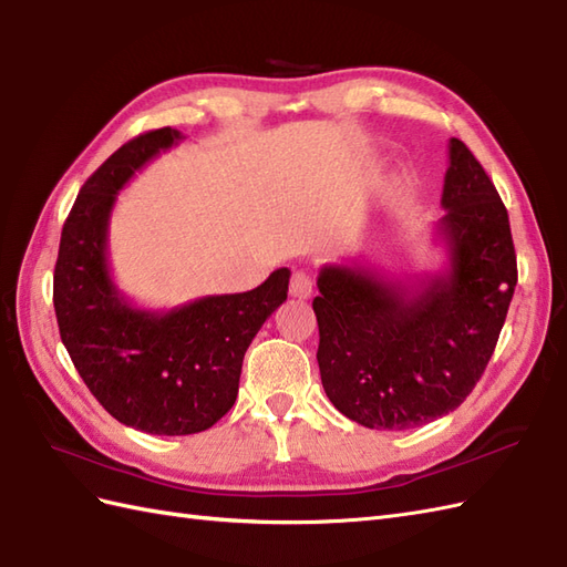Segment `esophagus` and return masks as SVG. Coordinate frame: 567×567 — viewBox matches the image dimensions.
I'll use <instances>...</instances> for the list:
<instances>
[{"label":"esophagus","instance_id":"34e87169","mask_svg":"<svg viewBox=\"0 0 567 567\" xmlns=\"http://www.w3.org/2000/svg\"><path fill=\"white\" fill-rule=\"evenodd\" d=\"M311 292H313L311 275L307 270H295L292 280H289V295L297 299H309Z\"/></svg>","mask_w":567,"mask_h":567}]
</instances>
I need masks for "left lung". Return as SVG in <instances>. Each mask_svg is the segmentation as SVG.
I'll list each match as a JSON object with an SVG mask.
<instances>
[{
  "label": "left lung",
  "mask_w": 567,
  "mask_h": 567,
  "mask_svg": "<svg viewBox=\"0 0 567 567\" xmlns=\"http://www.w3.org/2000/svg\"><path fill=\"white\" fill-rule=\"evenodd\" d=\"M434 234L446 268L386 278L367 260L321 268L313 313L326 396L354 423L411 430L466 401L488 367L517 285L509 217L462 140H450Z\"/></svg>",
  "instance_id": "8db88e82"
}]
</instances>
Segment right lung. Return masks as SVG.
I'll use <instances>...</instances> for the list:
<instances>
[{
	"mask_svg": "<svg viewBox=\"0 0 567 567\" xmlns=\"http://www.w3.org/2000/svg\"><path fill=\"white\" fill-rule=\"evenodd\" d=\"M181 140L174 127L152 130L99 166L64 221L52 280L60 338L89 391L117 423L164 437L203 432L229 411L244 354L289 285V270L278 268L251 292L159 311L135 307L117 289L109 266L117 193Z\"/></svg>",
	"mask_w": 567,
	"mask_h": 567,
	"instance_id": "1",
	"label": "right lung"
}]
</instances>
